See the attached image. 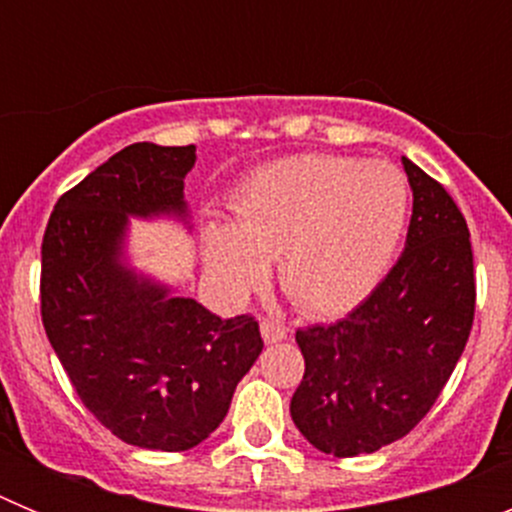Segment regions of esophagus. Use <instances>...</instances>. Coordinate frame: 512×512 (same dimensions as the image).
Returning a JSON list of instances; mask_svg holds the SVG:
<instances>
[{"mask_svg": "<svg viewBox=\"0 0 512 512\" xmlns=\"http://www.w3.org/2000/svg\"><path fill=\"white\" fill-rule=\"evenodd\" d=\"M261 336L266 343H279L289 336V328L274 318H261Z\"/></svg>", "mask_w": 512, "mask_h": 512, "instance_id": "34e87169", "label": "esophagus"}]
</instances>
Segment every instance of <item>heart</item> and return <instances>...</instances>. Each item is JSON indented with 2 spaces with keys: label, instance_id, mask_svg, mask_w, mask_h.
<instances>
[{
  "label": "heart",
  "instance_id": "1",
  "mask_svg": "<svg viewBox=\"0 0 512 512\" xmlns=\"http://www.w3.org/2000/svg\"><path fill=\"white\" fill-rule=\"evenodd\" d=\"M410 194L387 161L292 156L238 189L233 225L207 230L205 261L228 297L261 287L277 259L282 289L312 315H336L372 292L400 246Z\"/></svg>",
  "mask_w": 512,
  "mask_h": 512
}]
</instances>
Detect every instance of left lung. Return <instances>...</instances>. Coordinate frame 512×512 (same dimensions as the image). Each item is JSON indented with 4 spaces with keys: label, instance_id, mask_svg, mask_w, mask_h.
Segmentation results:
<instances>
[{
    "label": "left lung",
    "instance_id": "obj_1",
    "mask_svg": "<svg viewBox=\"0 0 512 512\" xmlns=\"http://www.w3.org/2000/svg\"><path fill=\"white\" fill-rule=\"evenodd\" d=\"M413 189L405 251L346 318L297 330L305 374L289 413L338 459L408 436L449 382L474 320V256L451 194L402 156Z\"/></svg>",
    "mask_w": 512,
    "mask_h": 512
}]
</instances>
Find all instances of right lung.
<instances>
[{"instance_id":"add662e5","label":"right lung","mask_w":512,"mask_h":512,"mask_svg":"<svg viewBox=\"0 0 512 512\" xmlns=\"http://www.w3.org/2000/svg\"><path fill=\"white\" fill-rule=\"evenodd\" d=\"M194 158V146L122 148L56 202L40 248L43 328L76 395L120 441L148 451L205 441L264 348L256 318H217L122 259L128 217L187 223Z\"/></svg>"}]
</instances>
